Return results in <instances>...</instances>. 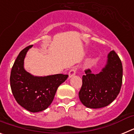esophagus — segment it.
Returning <instances> with one entry per match:
<instances>
[{"label":"esophagus","instance_id":"1","mask_svg":"<svg viewBox=\"0 0 134 134\" xmlns=\"http://www.w3.org/2000/svg\"><path fill=\"white\" fill-rule=\"evenodd\" d=\"M76 69L75 68H73L69 71V72H68V76H69V78H72V76H74V75L76 74Z\"/></svg>","mask_w":134,"mask_h":134}]
</instances>
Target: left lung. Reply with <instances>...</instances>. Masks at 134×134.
<instances>
[{
  "mask_svg": "<svg viewBox=\"0 0 134 134\" xmlns=\"http://www.w3.org/2000/svg\"><path fill=\"white\" fill-rule=\"evenodd\" d=\"M122 78L121 62L115 51H111L107 55V63L100 72L94 74L90 69L85 70L79 93L80 101L88 108L106 107L118 97Z\"/></svg>",
  "mask_w": 134,
  "mask_h": 134,
  "instance_id": "left-lung-1",
  "label": "left lung"
}]
</instances>
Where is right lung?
Listing matches in <instances>:
<instances>
[{
  "instance_id": "1",
  "label": "right lung",
  "mask_w": 134,
  "mask_h": 134,
  "mask_svg": "<svg viewBox=\"0 0 134 134\" xmlns=\"http://www.w3.org/2000/svg\"><path fill=\"white\" fill-rule=\"evenodd\" d=\"M33 46L23 50L12 67L10 88L16 102L27 111L36 113L46 109L54 100L58 86L68 79V74H58L46 76L32 75L24 68V59Z\"/></svg>"
}]
</instances>
